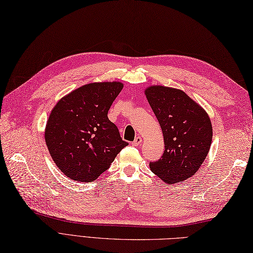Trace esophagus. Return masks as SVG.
Here are the masks:
<instances>
[{"label": "esophagus", "mask_w": 253, "mask_h": 253, "mask_svg": "<svg viewBox=\"0 0 253 253\" xmlns=\"http://www.w3.org/2000/svg\"><path fill=\"white\" fill-rule=\"evenodd\" d=\"M141 141H142V139H141V137L140 136H137L136 138L134 139V141L132 142V144L134 145V147H138V145L141 143Z\"/></svg>", "instance_id": "34e87169"}]
</instances>
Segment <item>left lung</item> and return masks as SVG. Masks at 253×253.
<instances>
[{
	"label": "left lung",
	"mask_w": 253,
	"mask_h": 253,
	"mask_svg": "<svg viewBox=\"0 0 253 253\" xmlns=\"http://www.w3.org/2000/svg\"><path fill=\"white\" fill-rule=\"evenodd\" d=\"M145 96L165 140L162 158L150 163L152 172L167 183L191 177L210 150L212 126L208 114L180 89L150 86Z\"/></svg>",
	"instance_id": "obj_1"
}]
</instances>
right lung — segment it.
<instances>
[{
	"label": "right lung",
	"instance_id": "1",
	"mask_svg": "<svg viewBox=\"0 0 253 253\" xmlns=\"http://www.w3.org/2000/svg\"><path fill=\"white\" fill-rule=\"evenodd\" d=\"M124 84L89 83L63 97L52 109L45 128L50 156L67 177L95 180L128 144L108 117Z\"/></svg>",
	"mask_w": 253,
	"mask_h": 253
}]
</instances>
